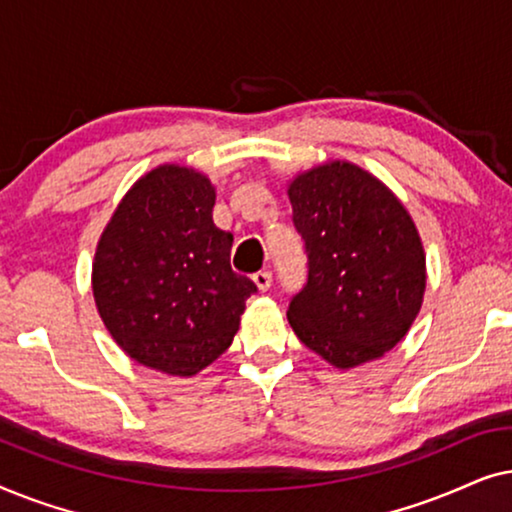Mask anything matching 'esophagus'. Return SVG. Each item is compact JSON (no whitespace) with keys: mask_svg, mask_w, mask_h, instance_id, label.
<instances>
[{"mask_svg":"<svg viewBox=\"0 0 512 512\" xmlns=\"http://www.w3.org/2000/svg\"><path fill=\"white\" fill-rule=\"evenodd\" d=\"M251 279H254V284L258 286V291H268L270 284H272V275L268 270H258L251 275Z\"/></svg>","mask_w":512,"mask_h":512,"instance_id":"34e87169","label":"esophagus"}]
</instances>
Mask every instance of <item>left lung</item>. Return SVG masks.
<instances>
[{
    "label": "left lung",
    "mask_w": 512,
    "mask_h": 512,
    "mask_svg": "<svg viewBox=\"0 0 512 512\" xmlns=\"http://www.w3.org/2000/svg\"><path fill=\"white\" fill-rule=\"evenodd\" d=\"M286 193L307 254V284L286 312L293 333L340 370L380 359L424 300L415 221L380 179L347 160L298 174Z\"/></svg>",
    "instance_id": "obj_1"
}]
</instances>
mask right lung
I'll return each instance as SVG.
<instances>
[{
	"instance_id": "obj_1",
	"label": "right lung",
	"mask_w": 512,
	"mask_h": 512,
	"mask_svg": "<svg viewBox=\"0 0 512 512\" xmlns=\"http://www.w3.org/2000/svg\"><path fill=\"white\" fill-rule=\"evenodd\" d=\"M216 191L181 165L146 172L125 193L97 242V312L130 359L191 377L233 342L256 291L230 268L233 235L212 221Z\"/></svg>"
}]
</instances>
